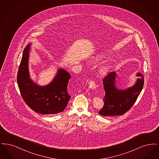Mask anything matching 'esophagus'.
<instances>
[{"label":"esophagus","instance_id":"obj_1","mask_svg":"<svg viewBox=\"0 0 159 159\" xmlns=\"http://www.w3.org/2000/svg\"><path fill=\"white\" fill-rule=\"evenodd\" d=\"M88 84H89V88L91 89H95L97 86V85L96 84L95 82L93 81V80H90L88 82Z\"/></svg>","mask_w":159,"mask_h":159}]
</instances>
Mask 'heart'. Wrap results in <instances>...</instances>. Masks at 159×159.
Segmentation results:
<instances>
[{
	"mask_svg": "<svg viewBox=\"0 0 159 159\" xmlns=\"http://www.w3.org/2000/svg\"><path fill=\"white\" fill-rule=\"evenodd\" d=\"M108 71V67L107 66H104L103 67H102V68L101 69V71L102 73H107Z\"/></svg>",
	"mask_w": 159,
	"mask_h": 159,
	"instance_id": "heart-1",
	"label": "heart"
}]
</instances>
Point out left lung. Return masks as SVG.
I'll return each instance as SVG.
<instances>
[{"instance_id":"8db88e82","label":"left lung","mask_w":159,"mask_h":159,"mask_svg":"<svg viewBox=\"0 0 159 159\" xmlns=\"http://www.w3.org/2000/svg\"><path fill=\"white\" fill-rule=\"evenodd\" d=\"M115 71L110 72L103 79L104 89L105 90L104 105L99 111L104 116L123 115L133 106L143 89L144 78L141 73H137L139 77L135 84L126 89H119L116 86Z\"/></svg>"}]
</instances>
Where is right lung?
I'll return each instance as SVG.
<instances>
[{
  "mask_svg": "<svg viewBox=\"0 0 159 159\" xmlns=\"http://www.w3.org/2000/svg\"><path fill=\"white\" fill-rule=\"evenodd\" d=\"M30 44L23 52L17 75V83L24 101L34 111L42 114H55L62 112L71 96L67 92L71 76L60 68L52 82L45 86H39L30 77L29 59Z\"/></svg>",
  "mask_w": 159,
  "mask_h": 159,
  "instance_id": "add662e5",
  "label": "right lung"
}]
</instances>
